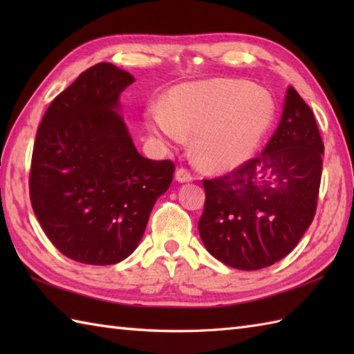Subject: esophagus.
Returning a JSON list of instances; mask_svg holds the SVG:
<instances>
[{"mask_svg": "<svg viewBox=\"0 0 354 354\" xmlns=\"http://www.w3.org/2000/svg\"><path fill=\"white\" fill-rule=\"evenodd\" d=\"M175 178H176L178 183H190V181H193V175H192L189 170L184 169V167L176 170Z\"/></svg>", "mask_w": 354, "mask_h": 354, "instance_id": "obj_1", "label": "esophagus"}]
</instances>
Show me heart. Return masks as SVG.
<instances>
[{
  "mask_svg": "<svg viewBox=\"0 0 354 354\" xmlns=\"http://www.w3.org/2000/svg\"><path fill=\"white\" fill-rule=\"evenodd\" d=\"M274 118L270 95L250 82L209 79L173 88L167 106L152 104L147 124L164 145H181L194 133L193 152L202 167L236 169L250 160Z\"/></svg>",
  "mask_w": 354,
  "mask_h": 354,
  "instance_id": "b5f03b06",
  "label": "heart"
}]
</instances>
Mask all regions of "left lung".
Wrapping results in <instances>:
<instances>
[{"instance_id":"obj_1","label":"left lung","mask_w":354,"mask_h":354,"mask_svg":"<svg viewBox=\"0 0 354 354\" xmlns=\"http://www.w3.org/2000/svg\"><path fill=\"white\" fill-rule=\"evenodd\" d=\"M322 155L313 112L289 86L281 122L265 150L228 175L204 179L198 228L208 252L242 270L286 257L317 212Z\"/></svg>"}]
</instances>
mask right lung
Masks as SVG:
<instances>
[{
  "instance_id": "right-lung-1",
  "label": "right lung",
  "mask_w": 354,
  "mask_h": 354,
  "mask_svg": "<svg viewBox=\"0 0 354 354\" xmlns=\"http://www.w3.org/2000/svg\"><path fill=\"white\" fill-rule=\"evenodd\" d=\"M131 73L102 62L84 71L45 111L37 127L30 201L45 234L66 257L106 266L145 234L175 164L137 152L120 111Z\"/></svg>"
}]
</instances>
